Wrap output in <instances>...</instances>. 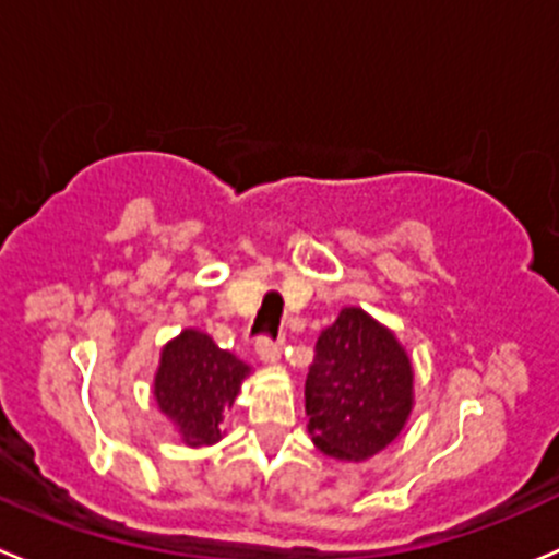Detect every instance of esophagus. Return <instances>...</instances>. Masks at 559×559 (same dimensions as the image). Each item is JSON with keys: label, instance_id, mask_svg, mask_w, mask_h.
<instances>
[{"label": "esophagus", "instance_id": "esophagus-1", "mask_svg": "<svg viewBox=\"0 0 559 559\" xmlns=\"http://www.w3.org/2000/svg\"><path fill=\"white\" fill-rule=\"evenodd\" d=\"M281 349H284V341L281 338H270V335H259L257 338V352L264 362L278 360Z\"/></svg>", "mask_w": 559, "mask_h": 559}]
</instances>
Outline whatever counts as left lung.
I'll list each match as a JSON object with an SVG mask.
<instances>
[{"label": "left lung", "instance_id": "8db88e82", "mask_svg": "<svg viewBox=\"0 0 559 559\" xmlns=\"http://www.w3.org/2000/svg\"><path fill=\"white\" fill-rule=\"evenodd\" d=\"M412 409V366L395 335L360 308H344L317 338L306 377L313 445L366 462L399 437Z\"/></svg>", "mask_w": 559, "mask_h": 559}]
</instances>
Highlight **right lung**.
Returning <instances> with one entry per match:
<instances>
[{
	"instance_id": "add662e5",
	"label": "right lung",
	"mask_w": 559,
	"mask_h": 559,
	"mask_svg": "<svg viewBox=\"0 0 559 559\" xmlns=\"http://www.w3.org/2000/svg\"><path fill=\"white\" fill-rule=\"evenodd\" d=\"M246 373V362L215 346L213 338L186 330L160 355L155 399L188 445H213Z\"/></svg>"
}]
</instances>
